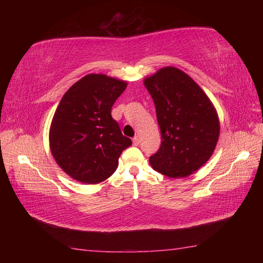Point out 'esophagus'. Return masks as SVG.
<instances>
[{
	"label": "esophagus",
	"mask_w": 263,
	"mask_h": 263,
	"mask_svg": "<svg viewBox=\"0 0 263 263\" xmlns=\"http://www.w3.org/2000/svg\"><path fill=\"white\" fill-rule=\"evenodd\" d=\"M132 141H133V145H139V142H140V139H139V137H138V136H136L135 138H133V139H132Z\"/></svg>",
	"instance_id": "esophagus-1"
}]
</instances>
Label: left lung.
Returning <instances> with one entry per match:
<instances>
[{
	"label": "left lung",
	"mask_w": 263,
	"mask_h": 263,
	"mask_svg": "<svg viewBox=\"0 0 263 263\" xmlns=\"http://www.w3.org/2000/svg\"><path fill=\"white\" fill-rule=\"evenodd\" d=\"M152 96L161 145L149 157L155 171L172 179L193 174L211 158L219 138L217 111L188 74L164 67L144 80Z\"/></svg>",
	"instance_id": "8db88e82"
}]
</instances>
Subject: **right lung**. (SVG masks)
Instances as JSON below:
<instances>
[{
	"label": "right lung",
	"mask_w": 263,
	"mask_h": 263,
	"mask_svg": "<svg viewBox=\"0 0 263 263\" xmlns=\"http://www.w3.org/2000/svg\"><path fill=\"white\" fill-rule=\"evenodd\" d=\"M127 83L104 74H88L62 96L50 128V147L59 167L87 184L103 182L132 145L111 117V108Z\"/></svg>",
	"instance_id": "1"
}]
</instances>
